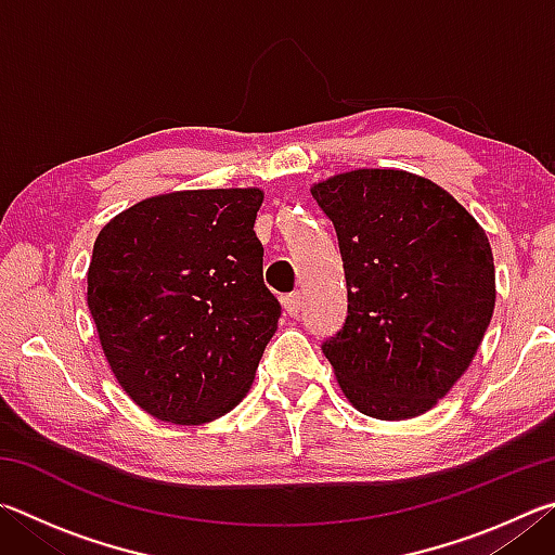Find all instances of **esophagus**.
I'll return each mask as SVG.
<instances>
[{"label": "esophagus", "instance_id": "obj_1", "mask_svg": "<svg viewBox=\"0 0 555 555\" xmlns=\"http://www.w3.org/2000/svg\"><path fill=\"white\" fill-rule=\"evenodd\" d=\"M281 304H284V311L291 318H296L300 313V308H304V298H300V294H286L281 298Z\"/></svg>", "mask_w": 555, "mask_h": 555}]
</instances>
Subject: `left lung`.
Masks as SVG:
<instances>
[{
	"instance_id": "left-lung-1",
	"label": "left lung",
	"mask_w": 555,
	"mask_h": 555,
	"mask_svg": "<svg viewBox=\"0 0 555 555\" xmlns=\"http://www.w3.org/2000/svg\"><path fill=\"white\" fill-rule=\"evenodd\" d=\"M311 195L347 281V318L323 354L364 416H421L463 377L492 321L490 240L443 188L393 168L333 176Z\"/></svg>"
}]
</instances>
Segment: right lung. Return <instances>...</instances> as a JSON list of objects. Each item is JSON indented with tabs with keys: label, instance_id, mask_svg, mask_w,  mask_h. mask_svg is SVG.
<instances>
[{
	"label": "right lung",
	"instance_id": "obj_1",
	"mask_svg": "<svg viewBox=\"0 0 555 555\" xmlns=\"http://www.w3.org/2000/svg\"><path fill=\"white\" fill-rule=\"evenodd\" d=\"M259 188L176 191L98 234L88 308L109 370L158 421L208 424L242 401L281 306L255 234Z\"/></svg>",
	"mask_w": 555,
	"mask_h": 555
}]
</instances>
